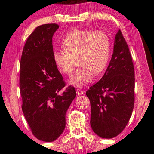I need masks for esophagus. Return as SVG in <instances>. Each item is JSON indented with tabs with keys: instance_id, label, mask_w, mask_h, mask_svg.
Masks as SVG:
<instances>
[{
	"instance_id": "1",
	"label": "esophagus",
	"mask_w": 154,
	"mask_h": 154,
	"mask_svg": "<svg viewBox=\"0 0 154 154\" xmlns=\"http://www.w3.org/2000/svg\"><path fill=\"white\" fill-rule=\"evenodd\" d=\"M76 93H77L78 95L81 96V95H82V94H84L85 91L83 90H81V89H76Z\"/></svg>"
}]
</instances>
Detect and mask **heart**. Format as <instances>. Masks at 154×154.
I'll list each match as a JSON object with an SVG mask.
<instances>
[{
    "label": "heart",
    "instance_id": "b5f03b06",
    "mask_svg": "<svg viewBox=\"0 0 154 154\" xmlns=\"http://www.w3.org/2000/svg\"><path fill=\"white\" fill-rule=\"evenodd\" d=\"M62 44L65 50L54 49L52 54L54 62L58 70L65 74H70L77 59L80 66L70 77V85L82 87L89 83L95 74H101L108 65L111 41L105 32L74 30L66 35Z\"/></svg>",
    "mask_w": 154,
    "mask_h": 154
}]
</instances>
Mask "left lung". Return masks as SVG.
I'll use <instances>...</instances> for the list:
<instances>
[{"instance_id":"8db88e82","label":"left lung","mask_w":154,"mask_h":154,"mask_svg":"<svg viewBox=\"0 0 154 154\" xmlns=\"http://www.w3.org/2000/svg\"><path fill=\"white\" fill-rule=\"evenodd\" d=\"M134 76L131 55L119 29L105 74L86 92L91 103V129L100 138L116 137L128 123L134 105Z\"/></svg>"}]
</instances>
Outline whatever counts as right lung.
<instances>
[{
  "label": "right lung",
  "mask_w": 154,
  "mask_h": 154,
  "mask_svg": "<svg viewBox=\"0 0 154 154\" xmlns=\"http://www.w3.org/2000/svg\"><path fill=\"white\" fill-rule=\"evenodd\" d=\"M57 24L37 27L23 47L20 63V92L22 110L36 138L56 140L65 128V114L76 96L74 87H65L62 75L54 62L52 37Z\"/></svg>",
  "instance_id": "1"
}]
</instances>
